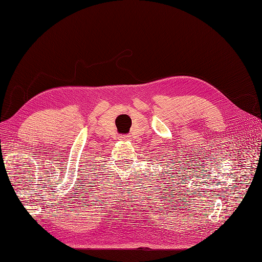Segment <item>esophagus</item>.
Wrapping results in <instances>:
<instances>
[{
    "label": "esophagus",
    "instance_id": "1",
    "mask_svg": "<svg viewBox=\"0 0 262 262\" xmlns=\"http://www.w3.org/2000/svg\"><path fill=\"white\" fill-rule=\"evenodd\" d=\"M130 137L129 136H126V134H120V136H119V140H128Z\"/></svg>",
    "mask_w": 262,
    "mask_h": 262
}]
</instances>
